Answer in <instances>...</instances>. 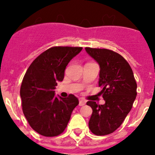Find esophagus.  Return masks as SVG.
Returning a JSON list of instances; mask_svg holds the SVG:
<instances>
[{"label": "esophagus", "instance_id": "1", "mask_svg": "<svg viewBox=\"0 0 155 155\" xmlns=\"http://www.w3.org/2000/svg\"><path fill=\"white\" fill-rule=\"evenodd\" d=\"M85 103H86V102L84 101V100H83V99L79 100V105H80V106H83V105H85Z\"/></svg>", "mask_w": 155, "mask_h": 155}]
</instances>
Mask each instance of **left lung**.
Segmentation results:
<instances>
[{
    "label": "left lung",
    "instance_id": "obj_1",
    "mask_svg": "<svg viewBox=\"0 0 155 155\" xmlns=\"http://www.w3.org/2000/svg\"><path fill=\"white\" fill-rule=\"evenodd\" d=\"M99 65V94L104 105L88 101L92 109L88 126L98 136L107 135L120 127L131 110L137 96V82L130 66L120 54L107 49L85 48Z\"/></svg>",
    "mask_w": 155,
    "mask_h": 155
}]
</instances>
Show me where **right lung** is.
I'll list each match as a JSON object with an SVG mask.
<instances>
[{"label": "right lung", "instance_id": "obj_1", "mask_svg": "<svg viewBox=\"0 0 155 155\" xmlns=\"http://www.w3.org/2000/svg\"><path fill=\"white\" fill-rule=\"evenodd\" d=\"M82 47L54 46L46 50L31 63L20 89L22 111L30 127L45 137L62 134L68 126L78 98L55 96L57 82L62 81L68 63Z\"/></svg>", "mask_w": 155, "mask_h": 155}]
</instances>
